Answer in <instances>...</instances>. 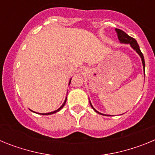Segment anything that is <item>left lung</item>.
I'll use <instances>...</instances> for the list:
<instances>
[{"label": "left lung", "instance_id": "obj_1", "mask_svg": "<svg viewBox=\"0 0 155 155\" xmlns=\"http://www.w3.org/2000/svg\"><path fill=\"white\" fill-rule=\"evenodd\" d=\"M116 33H117V35H118V39H119V40H120V42H121V43H124V44H130V45L131 47H132L133 49H134V50L138 53V54H139V56L140 57V58H141L142 64H143V72H144V75H145L144 58H143V53H141V51H140V50L139 45H138L137 40L135 39H134V38H132V37L130 36V35H127L125 31H124L123 30H120V29H119V28H116ZM89 102H90V105H91V108H92V109H94V110L97 113H98V114H101V115H103V116H109V115L102 114V113L98 112L96 109L93 107L92 105H91V102H90V101H89Z\"/></svg>", "mask_w": 155, "mask_h": 155}]
</instances>
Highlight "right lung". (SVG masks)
I'll list each match as a JSON object with an SVG mask.
<instances>
[{
  "label": "right lung",
  "mask_w": 155,
  "mask_h": 155,
  "mask_svg": "<svg viewBox=\"0 0 155 155\" xmlns=\"http://www.w3.org/2000/svg\"><path fill=\"white\" fill-rule=\"evenodd\" d=\"M71 78L70 79L69 84H71ZM66 101H67V98H65V101H64V103H63V105H61V107L59 108L58 109H57V110L53 111V112H51V113H38V114H41V115H51V114H53V113H57V112H59V111L61 110V109H62L63 107H64V105H65V103H66ZM32 112H33V111H32ZM33 113H35V112H33Z\"/></svg>",
  "instance_id": "add662e5"
}]
</instances>
